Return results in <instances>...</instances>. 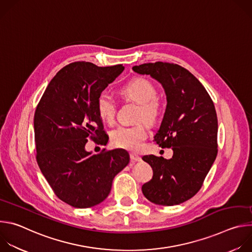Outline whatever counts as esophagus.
I'll return each mask as SVG.
<instances>
[{
  "mask_svg": "<svg viewBox=\"0 0 252 252\" xmlns=\"http://www.w3.org/2000/svg\"><path fill=\"white\" fill-rule=\"evenodd\" d=\"M129 156H130V159L132 161H140L141 160V158L135 154H130Z\"/></svg>",
  "mask_w": 252,
  "mask_h": 252,
  "instance_id": "1",
  "label": "esophagus"
}]
</instances>
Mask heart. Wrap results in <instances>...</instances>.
I'll return each mask as SVG.
<instances>
[{
	"label": "heart",
	"mask_w": 252,
	"mask_h": 252,
	"mask_svg": "<svg viewBox=\"0 0 252 252\" xmlns=\"http://www.w3.org/2000/svg\"><path fill=\"white\" fill-rule=\"evenodd\" d=\"M120 94L130 100L139 103L136 120H145L150 124L155 123L160 115L161 106L157 98L156 86L145 78H133L120 89ZM95 109L99 118L113 124L116 117L117 102L106 92H100L95 100ZM148 137V127L145 123L133 126H120L111 133L112 145L118 149L136 152L141 149L142 143Z\"/></svg>",
	"instance_id": "1"
}]
</instances>
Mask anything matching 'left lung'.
Returning <instances> with one entry per match:
<instances>
[{"instance_id": "8db88e82", "label": "left lung", "mask_w": 252, "mask_h": 252, "mask_svg": "<svg viewBox=\"0 0 252 252\" xmlns=\"http://www.w3.org/2000/svg\"><path fill=\"white\" fill-rule=\"evenodd\" d=\"M140 75L158 81L167 104L155 140L161 148H172L170 159L142 157L153 168V178L141 187L150 201L158 205L183 203L201 189L218 156V117L213 101L202 84L189 71L172 63L134 65Z\"/></svg>"}]
</instances>
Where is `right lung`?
I'll return each mask as SVG.
<instances>
[{
  "label": "right lung",
  "instance_id": "right-lung-1",
  "mask_svg": "<svg viewBox=\"0 0 252 252\" xmlns=\"http://www.w3.org/2000/svg\"><path fill=\"white\" fill-rule=\"evenodd\" d=\"M124 69L123 64L71 63L58 71L35 109L37 162L55 194L73 207L87 208L103 201L114 177L129 162L126 151L103 149L92 155L85 149L89 138L106 145L109 135L95 100Z\"/></svg>",
  "mask_w": 252,
  "mask_h": 252
}]
</instances>
